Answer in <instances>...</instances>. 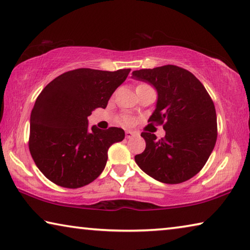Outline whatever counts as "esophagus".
<instances>
[{
  "label": "esophagus",
  "instance_id": "1",
  "mask_svg": "<svg viewBox=\"0 0 250 250\" xmlns=\"http://www.w3.org/2000/svg\"><path fill=\"white\" fill-rule=\"evenodd\" d=\"M134 136H136V132L130 131V130H126V131H125V137L128 138V139H130V138H132Z\"/></svg>",
  "mask_w": 250,
  "mask_h": 250
}]
</instances>
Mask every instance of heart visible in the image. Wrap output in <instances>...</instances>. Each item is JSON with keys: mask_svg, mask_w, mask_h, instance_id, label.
Instances as JSON below:
<instances>
[{"mask_svg": "<svg viewBox=\"0 0 250 250\" xmlns=\"http://www.w3.org/2000/svg\"><path fill=\"white\" fill-rule=\"evenodd\" d=\"M122 122H124V124H125V125H130V124H131V120H130V118L125 117V118H124V120H122Z\"/></svg>", "mask_w": 250, "mask_h": 250, "instance_id": "1", "label": "heart"}]
</instances>
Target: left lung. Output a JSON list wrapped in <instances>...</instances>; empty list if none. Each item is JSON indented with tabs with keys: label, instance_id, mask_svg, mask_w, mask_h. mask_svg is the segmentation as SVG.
Returning <instances> with one entry per match:
<instances>
[{
	"label": "left lung",
	"instance_id": "left-lung-1",
	"mask_svg": "<svg viewBox=\"0 0 250 250\" xmlns=\"http://www.w3.org/2000/svg\"><path fill=\"white\" fill-rule=\"evenodd\" d=\"M132 78L157 90L156 109L149 122L164 125L165 138L142 132L145 151L134 157L142 171L164 184H180L196 176L217 140L213 102L198 79L177 65L132 72Z\"/></svg>",
	"mask_w": 250,
	"mask_h": 250
}]
</instances>
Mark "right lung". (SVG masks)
<instances>
[{
  "instance_id": "obj_1",
  "label": "right lung",
  "mask_w": 250,
  "mask_h": 250,
  "mask_svg": "<svg viewBox=\"0 0 250 250\" xmlns=\"http://www.w3.org/2000/svg\"><path fill=\"white\" fill-rule=\"evenodd\" d=\"M131 69H77L51 81L35 101L30 118L29 148L43 175L64 188H80L101 175L108 150L125 139L121 128H89L88 117L105 109Z\"/></svg>"
}]
</instances>
